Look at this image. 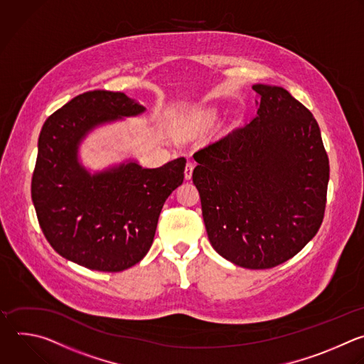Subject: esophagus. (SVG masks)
Instances as JSON below:
<instances>
[{
    "label": "esophagus",
    "instance_id": "1",
    "mask_svg": "<svg viewBox=\"0 0 364 364\" xmlns=\"http://www.w3.org/2000/svg\"><path fill=\"white\" fill-rule=\"evenodd\" d=\"M193 168H195V164L193 162H188L186 166H185V179L189 181L192 178V172H193Z\"/></svg>",
    "mask_w": 364,
    "mask_h": 364
}]
</instances>
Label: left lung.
Masks as SVG:
<instances>
[{"label": "left lung", "mask_w": 364, "mask_h": 364, "mask_svg": "<svg viewBox=\"0 0 364 364\" xmlns=\"http://www.w3.org/2000/svg\"><path fill=\"white\" fill-rule=\"evenodd\" d=\"M254 90L258 116L198 151L192 179L213 250L235 265L267 269L320 230L330 165L304 105L282 87Z\"/></svg>", "instance_id": "8db88e82"}]
</instances>
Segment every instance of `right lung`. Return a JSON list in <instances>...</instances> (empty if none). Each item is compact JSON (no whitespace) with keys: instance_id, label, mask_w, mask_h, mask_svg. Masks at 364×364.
<instances>
[{"instance_id":"right-lung-1","label":"right lung","mask_w":364,"mask_h":364,"mask_svg":"<svg viewBox=\"0 0 364 364\" xmlns=\"http://www.w3.org/2000/svg\"><path fill=\"white\" fill-rule=\"evenodd\" d=\"M143 110L124 93L93 90L44 122L31 198L46 240L65 259L119 272L148 254L162 206L183 182L186 159L156 169L130 162L93 176L77 162V146L90 129Z\"/></svg>"}]
</instances>
